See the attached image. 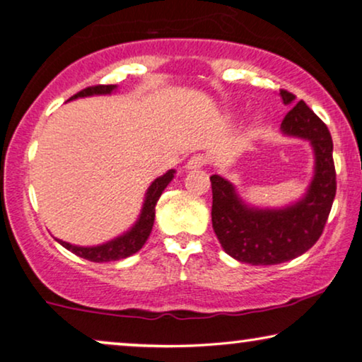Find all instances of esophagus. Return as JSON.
<instances>
[{
    "mask_svg": "<svg viewBox=\"0 0 362 362\" xmlns=\"http://www.w3.org/2000/svg\"><path fill=\"white\" fill-rule=\"evenodd\" d=\"M207 161H209V158H207L206 155H194L191 156V160L187 161V170H196V168H204L207 165Z\"/></svg>",
    "mask_w": 362,
    "mask_h": 362,
    "instance_id": "esophagus-1",
    "label": "esophagus"
}]
</instances>
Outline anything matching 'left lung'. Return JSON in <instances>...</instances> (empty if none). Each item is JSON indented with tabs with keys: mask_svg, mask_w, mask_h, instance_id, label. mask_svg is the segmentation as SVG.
<instances>
[{
	"mask_svg": "<svg viewBox=\"0 0 362 362\" xmlns=\"http://www.w3.org/2000/svg\"><path fill=\"white\" fill-rule=\"evenodd\" d=\"M285 105L295 95L281 88ZM285 135L306 138L316 155L315 180L308 194L281 211L250 209L237 197L224 177L212 175V227L222 249L239 262L252 265H276L311 249L323 234L336 196L333 140L325 122L300 100L281 122Z\"/></svg>",
	"mask_w": 362,
	"mask_h": 362,
	"instance_id": "1",
	"label": "left lung"
}]
</instances>
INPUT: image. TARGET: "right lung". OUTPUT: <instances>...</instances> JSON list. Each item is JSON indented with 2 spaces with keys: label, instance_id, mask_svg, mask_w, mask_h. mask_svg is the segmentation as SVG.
Returning a JSON list of instances; mask_svg holds the SVG:
<instances>
[{
  "label": "right lung",
  "instance_id": "add662e5",
  "mask_svg": "<svg viewBox=\"0 0 362 362\" xmlns=\"http://www.w3.org/2000/svg\"><path fill=\"white\" fill-rule=\"evenodd\" d=\"M117 86H92L83 88V90L77 92L72 98L77 97H87V95H95V93H110ZM173 173L168 171L166 175L153 181V185L148 187L145 204H143V211L140 214V219L135 226L132 227L130 232H127L125 235L118 237L115 240L107 242L103 245L97 247H77L71 245L67 242L59 240V244L66 247L67 250L74 252V254L82 257V259L90 260V262H112V260H120L127 259L133 254H136L138 250L141 249L143 244H145L148 237H150V232L153 229V222H155V206L158 199H160L161 192L165 191V187L170 185L173 180Z\"/></svg>",
  "mask_w": 362,
  "mask_h": 362
}]
</instances>
